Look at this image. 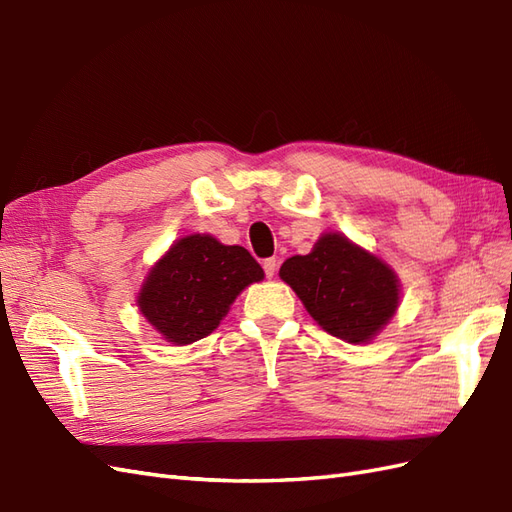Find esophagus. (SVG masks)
I'll return each instance as SVG.
<instances>
[{"label": "esophagus", "mask_w": 512, "mask_h": 512, "mask_svg": "<svg viewBox=\"0 0 512 512\" xmlns=\"http://www.w3.org/2000/svg\"><path fill=\"white\" fill-rule=\"evenodd\" d=\"M262 269H265L267 277H273L275 271H277V260L275 258H267L265 262H262Z\"/></svg>", "instance_id": "34e87169"}]
</instances>
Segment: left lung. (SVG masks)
<instances>
[{"label":"left lung","mask_w":512,"mask_h":512,"mask_svg":"<svg viewBox=\"0 0 512 512\" xmlns=\"http://www.w3.org/2000/svg\"><path fill=\"white\" fill-rule=\"evenodd\" d=\"M280 275L320 327L348 344L369 342L399 303L395 273L337 232L307 256L288 258Z\"/></svg>","instance_id":"obj_1"}]
</instances>
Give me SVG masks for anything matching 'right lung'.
I'll list each match as a JSON object with an SVG mask.
<instances>
[{
    "label": "right lung",
    "mask_w": 512,
    "mask_h": 512,
    "mask_svg": "<svg viewBox=\"0 0 512 512\" xmlns=\"http://www.w3.org/2000/svg\"><path fill=\"white\" fill-rule=\"evenodd\" d=\"M262 275L245 247L190 235L149 271L138 307L168 342L192 344L218 329L237 294Z\"/></svg>",
    "instance_id": "obj_1"
}]
</instances>
